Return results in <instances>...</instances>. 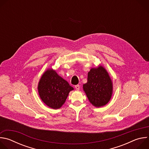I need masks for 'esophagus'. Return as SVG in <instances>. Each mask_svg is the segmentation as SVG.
<instances>
[{
	"label": "esophagus",
	"mask_w": 149,
	"mask_h": 149,
	"mask_svg": "<svg viewBox=\"0 0 149 149\" xmlns=\"http://www.w3.org/2000/svg\"><path fill=\"white\" fill-rule=\"evenodd\" d=\"M75 88L76 89V90H79V88H80V87H79V85H77V86H75Z\"/></svg>",
	"instance_id": "1"
}]
</instances>
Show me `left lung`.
Instances as JSON below:
<instances>
[{"instance_id":"8db88e82","label":"left lung","mask_w":149,"mask_h":149,"mask_svg":"<svg viewBox=\"0 0 149 149\" xmlns=\"http://www.w3.org/2000/svg\"><path fill=\"white\" fill-rule=\"evenodd\" d=\"M83 89L95 107H100L107 104L113 94V83L107 70L101 65L91 68L88 73L87 82L83 85Z\"/></svg>"}]
</instances>
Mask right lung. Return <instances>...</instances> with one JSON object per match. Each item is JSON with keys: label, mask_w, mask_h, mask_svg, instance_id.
<instances>
[{"label": "right lung", "mask_w": 149, "mask_h": 149, "mask_svg": "<svg viewBox=\"0 0 149 149\" xmlns=\"http://www.w3.org/2000/svg\"><path fill=\"white\" fill-rule=\"evenodd\" d=\"M38 90L42 101L49 107L58 109L65 103L69 93L74 88L51 68L47 70L42 75Z\"/></svg>", "instance_id": "add662e5"}]
</instances>
